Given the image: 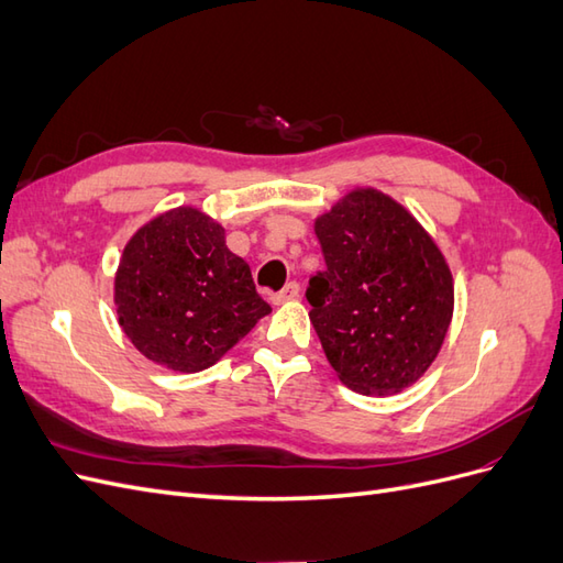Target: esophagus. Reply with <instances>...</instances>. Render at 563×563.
I'll return each mask as SVG.
<instances>
[{"label": "esophagus", "mask_w": 563, "mask_h": 563, "mask_svg": "<svg viewBox=\"0 0 563 563\" xmlns=\"http://www.w3.org/2000/svg\"><path fill=\"white\" fill-rule=\"evenodd\" d=\"M298 296H300V284L298 282H288L279 294L272 296V302L282 305V302H288V300H296Z\"/></svg>", "instance_id": "obj_1"}]
</instances>
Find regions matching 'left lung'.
<instances>
[{
	"label": "left lung",
	"instance_id": "left-lung-1",
	"mask_svg": "<svg viewBox=\"0 0 563 563\" xmlns=\"http://www.w3.org/2000/svg\"><path fill=\"white\" fill-rule=\"evenodd\" d=\"M327 269L305 298L327 360L354 391L395 395L430 368L453 317L444 255L401 203L354 190L317 218Z\"/></svg>",
	"mask_w": 563,
	"mask_h": 563
}]
</instances>
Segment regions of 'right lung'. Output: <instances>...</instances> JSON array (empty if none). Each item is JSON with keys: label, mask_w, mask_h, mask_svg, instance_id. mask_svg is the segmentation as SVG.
Returning a JSON list of instances; mask_svg holds the SVG:
<instances>
[{"label": "right lung", "mask_w": 563, "mask_h": 563, "mask_svg": "<svg viewBox=\"0 0 563 563\" xmlns=\"http://www.w3.org/2000/svg\"><path fill=\"white\" fill-rule=\"evenodd\" d=\"M117 317L147 360L197 373L272 312L225 230L180 207L131 236L114 277Z\"/></svg>", "instance_id": "add662e5"}]
</instances>
